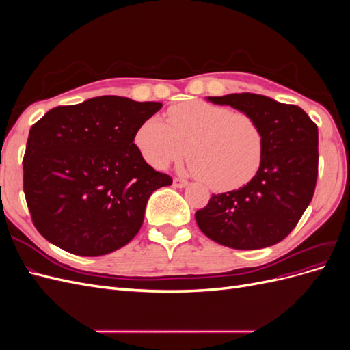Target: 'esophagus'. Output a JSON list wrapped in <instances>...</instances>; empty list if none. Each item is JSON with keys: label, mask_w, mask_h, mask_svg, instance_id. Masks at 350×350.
Instances as JSON below:
<instances>
[{"label": "esophagus", "mask_w": 350, "mask_h": 350, "mask_svg": "<svg viewBox=\"0 0 350 350\" xmlns=\"http://www.w3.org/2000/svg\"><path fill=\"white\" fill-rule=\"evenodd\" d=\"M187 185H188V181H185V179H183V178H174V187L184 188Z\"/></svg>", "instance_id": "34e87169"}]
</instances>
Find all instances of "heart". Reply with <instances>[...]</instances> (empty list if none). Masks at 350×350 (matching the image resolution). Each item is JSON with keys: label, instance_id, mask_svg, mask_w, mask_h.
<instances>
[{"label": "heart", "instance_id": "1", "mask_svg": "<svg viewBox=\"0 0 350 350\" xmlns=\"http://www.w3.org/2000/svg\"><path fill=\"white\" fill-rule=\"evenodd\" d=\"M147 118L135 133L146 162L163 169L187 153L188 171L213 191H230L257 175L264 157V134L251 115L204 100H187Z\"/></svg>", "mask_w": 350, "mask_h": 350}]
</instances>
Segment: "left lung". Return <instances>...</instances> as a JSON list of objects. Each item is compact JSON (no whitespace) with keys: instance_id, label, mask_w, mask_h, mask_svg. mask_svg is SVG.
<instances>
[{"instance_id":"1","label":"left lung","mask_w":350,"mask_h":350,"mask_svg":"<svg viewBox=\"0 0 350 350\" xmlns=\"http://www.w3.org/2000/svg\"><path fill=\"white\" fill-rule=\"evenodd\" d=\"M251 115L264 134L257 175L229 193L213 194L197 210L203 234L235 250L271 247L288 237L310 206L319 176V129L296 105L262 94L232 93L207 98Z\"/></svg>"}]
</instances>
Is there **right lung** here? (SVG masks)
<instances>
[{
	"instance_id": "1",
	"label": "right lung",
	"mask_w": 350,
	"mask_h": 350,
	"mask_svg": "<svg viewBox=\"0 0 350 350\" xmlns=\"http://www.w3.org/2000/svg\"><path fill=\"white\" fill-rule=\"evenodd\" d=\"M161 108L99 96L57 107L31 125L23 191L42 237L76 256L98 257L137 235L147 200L172 184L134 144L137 129Z\"/></svg>"
}]
</instances>
